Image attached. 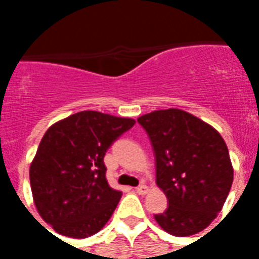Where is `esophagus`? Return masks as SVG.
<instances>
[{
    "instance_id": "obj_1",
    "label": "esophagus",
    "mask_w": 259,
    "mask_h": 259,
    "mask_svg": "<svg viewBox=\"0 0 259 259\" xmlns=\"http://www.w3.org/2000/svg\"><path fill=\"white\" fill-rule=\"evenodd\" d=\"M136 193H139V194L144 195L148 193V187L146 185H140L139 187H136Z\"/></svg>"
}]
</instances>
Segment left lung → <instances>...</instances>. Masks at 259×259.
Segmentation results:
<instances>
[{
	"instance_id": "left-lung-1",
	"label": "left lung",
	"mask_w": 259,
	"mask_h": 259,
	"mask_svg": "<svg viewBox=\"0 0 259 259\" xmlns=\"http://www.w3.org/2000/svg\"><path fill=\"white\" fill-rule=\"evenodd\" d=\"M151 141L157 185L168 208L155 215L168 233L185 237L204 230L222 209L233 166L222 136L182 109H161L137 119Z\"/></svg>"
}]
</instances>
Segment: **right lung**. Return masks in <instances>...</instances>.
<instances>
[{"mask_svg":"<svg viewBox=\"0 0 259 259\" xmlns=\"http://www.w3.org/2000/svg\"><path fill=\"white\" fill-rule=\"evenodd\" d=\"M135 119L81 111L46 132L30 165L33 200L57 233L84 239L100 232L122 193L108 185L104 157Z\"/></svg>","mask_w":259,"mask_h":259,"instance_id":"add662e5","label":"right lung"}]
</instances>
